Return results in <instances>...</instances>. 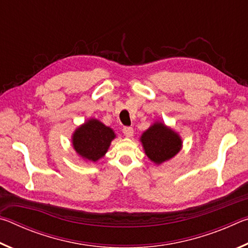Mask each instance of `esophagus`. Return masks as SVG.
Masks as SVG:
<instances>
[{
    "instance_id": "34e87169",
    "label": "esophagus",
    "mask_w": 248,
    "mask_h": 248,
    "mask_svg": "<svg viewBox=\"0 0 248 248\" xmlns=\"http://www.w3.org/2000/svg\"><path fill=\"white\" fill-rule=\"evenodd\" d=\"M124 134L127 138H132L133 137V128L131 127H124L123 130Z\"/></svg>"
}]
</instances>
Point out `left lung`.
Masks as SVG:
<instances>
[{
  "mask_svg": "<svg viewBox=\"0 0 248 248\" xmlns=\"http://www.w3.org/2000/svg\"><path fill=\"white\" fill-rule=\"evenodd\" d=\"M140 142L146 156L156 165L170 161L183 149V140L179 133L163 121H155L151 124L141 134Z\"/></svg>",
  "mask_w": 248,
  "mask_h": 248,
  "instance_id": "8db88e82",
  "label": "left lung"
}]
</instances>
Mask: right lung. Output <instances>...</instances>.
<instances>
[{
  "label": "right lung",
  "instance_id": "1",
  "mask_svg": "<svg viewBox=\"0 0 248 248\" xmlns=\"http://www.w3.org/2000/svg\"><path fill=\"white\" fill-rule=\"evenodd\" d=\"M116 133L96 118L87 119L71 137L73 150L87 163H96L107 153Z\"/></svg>",
  "mask_w": 248,
  "mask_h": 248
}]
</instances>
